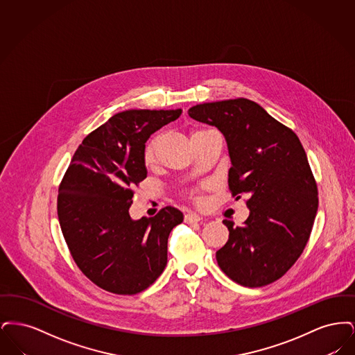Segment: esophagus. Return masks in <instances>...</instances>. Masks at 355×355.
<instances>
[{"label": "esophagus", "mask_w": 355, "mask_h": 355, "mask_svg": "<svg viewBox=\"0 0 355 355\" xmlns=\"http://www.w3.org/2000/svg\"><path fill=\"white\" fill-rule=\"evenodd\" d=\"M202 220L198 214H196V213H189V214H186L185 216V222L187 223H193V222H200V220Z\"/></svg>", "instance_id": "esophagus-1"}]
</instances>
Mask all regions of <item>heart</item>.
Here are the masks:
<instances>
[{"label":"heart","instance_id":"obj_1","mask_svg":"<svg viewBox=\"0 0 355 355\" xmlns=\"http://www.w3.org/2000/svg\"><path fill=\"white\" fill-rule=\"evenodd\" d=\"M205 132H207V129H196L191 132V138L197 137V135H202ZM157 144H158V137H154L150 139V142L146 145L145 153H144V159L146 162V165H152L155 161V150H157Z\"/></svg>","mask_w":355,"mask_h":355}]
</instances>
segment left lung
Masks as SVG:
<instances>
[{
    "label": "left lung",
    "mask_w": 355,
    "mask_h": 355,
    "mask_svg": "<svg viewBox=\"0 0 355 355\" xmlns=\"http://www.w3.org/2000/svg\"><path fill=\"white\" fill-rule=\"evenodd\" d=\"M216 126L227 144L233 196H249L241 226L223 220L226 245L216 253L220 270L236 284L261 287L277 281L300 258L313 229L318 191L297 135L257 102L236 98L189 109Z\"/></svg>",
    "instance_id": "left-lung-1"
}]
</instances>
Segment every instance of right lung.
Returning a JSON list of instances; mask_svg holds the SVG:
<instances>
[{"mask_svg":"<svg viewBox=\"0 0 355 355\" xmlns=\"http://www.w3.org/2000/svg\"><path fill=\"white\" fill-rule=\"evenodd\" d=\"M182 110L132 109L114 114L85 137L60 185V226L77 266L97 286L137 294L168 262V238L184 214L171 206L152 218L133 220V187L148 170L149 137Z\"/></svg>","mask_w":355,"mask_h":355,"instance_id":"add662e5","label":"right lung"}]
</instances>
